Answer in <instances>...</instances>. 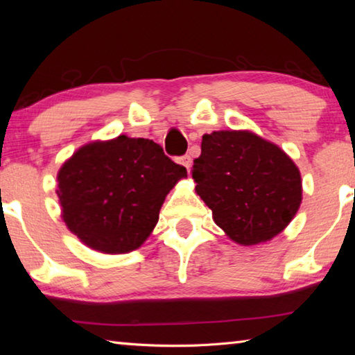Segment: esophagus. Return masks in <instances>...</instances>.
<instances>
[{"label": "esophagus", "mask_w": 355, "mask_h": 355, "mask_svg": "<svg viewBox=\"0 0 355 355\" xmlns=\"http://www.w3.org/2000/svg\"><path fill=\"white\" fill-rule=\"evenodd\" d=\"M177 163H180L182 166H184L186 169H191V156L189 155H183V156H178L177 158Z\"/></svg>", "instance_id": "1"}]
</instances>
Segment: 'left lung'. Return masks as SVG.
<instances>
[{"instance_id": "1", "label": "left lung", "mask_w": 355, "mask_h": 355, "mask_svg": "<svg viewBox=\"0 0 355 355\" xmlns=\"http://www.w3.org/2000/svg\"><path fill=\"white\" fill-rule=\"evenodd\" d=\"M191 172L216 224L243 245L279 235L302 200L300 173L290 156L249 131L203 136Z\"/></svg>"}]
</instances>
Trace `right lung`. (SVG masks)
Segmentation results:
<instances>
[{"label": "right lung", "mask_w": 355, "mask_h": 355, "mask_svg": "<svg viewBox=\"0 0 355 355\" xmlns=\"http://www.w3.org/2000/svg\"><path fill=\"white\" fill-rule=\"evenodd\" d=\"M186 167L142 137L119 136L81 147L58 175L62 219L84 244L127 254L152 233L166 196Z\"/></svg>", "instance_id": "obj_1"}]
</instances>
